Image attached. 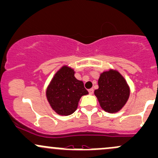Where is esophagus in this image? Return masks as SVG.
Returning a JSON list of instances; mask_svg holds the SVG:
<instances>
[{
    "mask_svg": "<svg viewBox=\"0 0 158 158\" xmlns=\"http://www.w3.org/2000/svg\"><path fill=\"white\" fill-rule=\"evenodd\" d=\"M88 92H89V95H93V92H94V90H93V89H88Z\"/></svg>",
    "mask_w": 158,
    "mask_h": 158,
    "instance_id": "34e87169",
    "label": "esophagus"
}]
</instances>
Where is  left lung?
<instances>
[{"label": "left lung", "instance_id": "left-lung-1", "mask_svg": "<svg viewBox=\"0 0 158 158\" xmlns=\"http://www.w3.org/2000/svg\"><path fill=\"white\" fill-rule=\"evenodd\" d=\"M99 89L94 91L100 106L109 113L118 112L126 104L130 96V88L119 72L114 70L100 75Z\"/></svg>", "mask_w": 158, "mask_h": 158}]
</instances>
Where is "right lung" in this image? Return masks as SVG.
<instances>
[{
    "instance_id": "add662e5",
    "label": "right lung",
    "mask_w": 158,
    "mask_h": 158,
    "mask_svg": "<svg viewBox=\"0 0 158 158\" xmlns=\"http://www.w3.org/2000/svg\"><path fill=\"white\" fill-rule=\"evenodd\" d=\"M88 94L84 83L74 77L71 68L63 66L56 72L47 89V98L52 108L60 115L76 111L81 97Z\"/></svg>"
}]
</instances>
